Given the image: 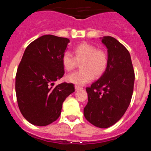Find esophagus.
Here are the masks:
<instances>
[{
	"mask_svg": "<svg viewBox=\"0 0 151 151\" xmlns=\"http://www.w3.org/2000/svg\"><path fill=\"white\" fill-rule=\"evenodd\" d=\"M75 88H76V91H78V90H81V89H82V88L81 87V86L76 85V86H75Z\"/></svg>",
	"mask_w": 151,
	"mask_h": 151,
	"instance_id": "1",
	"label": "esophagus"
}]
</instances>
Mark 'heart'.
<instances>
[{
	"label": "heart",
	"mask_w": 151,
	"mask_h": 151,
	"mask_svg": "<svg viewBox=\"0 0 151 151\" xmlns=\"http://www.w3.org/2000/svg\"><path fill=\"white\" fill-rule=\"evenodd\" d=\"M74 56L69 51L64 52L61 61L64 69L67 71H73L76 69L78 63H81L82 70L68 75L66 80L76 85H84L91 82L94 76H101L107 68L109 56L107 52L103 49H97L91 44L82 43L75 47Z\"/></svg>",
	"instance_id": "1"
}]
</instances>
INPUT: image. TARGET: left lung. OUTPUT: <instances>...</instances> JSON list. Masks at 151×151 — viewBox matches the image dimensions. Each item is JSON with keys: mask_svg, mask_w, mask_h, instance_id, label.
Masks as SVG:
<instances>
[{"mask_svg": "<svg viewBox=\"0 0 151 151\" xmlns=\"http://www.w3.org/2000/svg\"><path fill=\"white\" fill-rule=\"evenodd\" d=\"M102 42L107 47L109 63L102 76L86 88L88 101L84 116L92 125L105 129L114 125L130 104L134 72L129 50L111 36Z\"/></svg>", "mask_w": 151, "mask_h": 151, "instance_id": "obj_1", "label": "left lung"}]
</instances>
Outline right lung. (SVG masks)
Listing matches in <instances>:
<instances>
[{
  "instance_id": "1",
  "label": "right lung",
  "mask_w": 151,
  "mask_h": 151,
  "mask_svg": "<svg viewBox=\"0 0 151 151\" xmlns=\"http://www.w3.org/2000/svg\"><path fill=\"white\" fill-rule=\"evenodd\" d=\"M69 40L46 35L29 44L16 75V94L26 120L45 126L59 118L63 103L75 91L73 83L54 82L64 75L61 58Z\"/></svg>"
}]
</instances>
